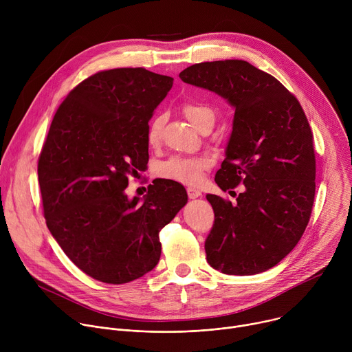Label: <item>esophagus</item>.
I'll list each match as a JSON object with an SVG mask.
<instances>
[{
  "mask_svg": "<svg viewBox=\"0 0 352 352\" xmlns=\"http://www.w3.org/2000/svg\"><path fill=\"white\" fill-rule=\"evenodd\" d=\"M186 190H188V196H189V199H196V197H199L200 195H202V192L197 190V189H195V188H188Z\"/></svg>",
  "mask_w": 352,
  "mask_h": 352,
  "instance_id": "obj_1",
  "label": "esophagus"
}]
</instances>
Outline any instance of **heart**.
Returning <instances> with one entry per match:
<instances>
[{
    "mask_svg": "<svg viewBox=\"0 0 352 352\" xmlns=\"http://www.w3.org/2000/svg\"><path fill=\"white\" fill-rule=\"evenodd\" d=\"M182 113L189 122L199 129L205 121L214 120V111L202 103L188 102L182 106ZM164 124V116H156L147 128V143L156 147L162 139V128ZM209 167V162L204 156H173L159 167V174L174 182L184 185H196L202 179V174Z\"/></svg>",
    "mask_w": 352,
    "mask_h": 352,
    "instance_id": "heart-1",
    "label": "heart"
}]
</instances>
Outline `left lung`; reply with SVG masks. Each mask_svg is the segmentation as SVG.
<instances>
[{
  "label": "left lung",
  "instance_id": "8db88e82",
  "mask_svg": "<svg viewBox=\"0 0 352 352\" xmlns=\"http://www.w3.org/2000/svg\"><path fill=\"white\" fill-rule=\"evenodd\" d=\"M179 78L216 91L235 109L214 179L224 192L245 188L234 205L206 196L214 210L208 263L224 274L266 272L294 249L312 213L316 157L304 109L274 76L243 60L195 64Z\"/></svg>",
  "mask_w": 352,
  "mask_h": 352
}]
</instances>
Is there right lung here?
Returning <instances> with one entry per match:
<instances>
[{
	"mask_svg": "<svg viewBox=\"0 0 352 352\" xmlns=\"http://www.w3.org/2000/svg\"><path fill=\"white\" fill-rule=\"evenodd\" d=\"M173 82L144 68L96 72L50 125L37 163L45 224L94 280L124 284L155 269L159 234L188 202L171 179L153 181L142 202L125 195L128 177L147 166V122Z\"/></svg>",
	"mask_w": 352,
	"mask_h": 352,
	"instance_id": "1",
	"label": "right lung"
}]
</instances>
